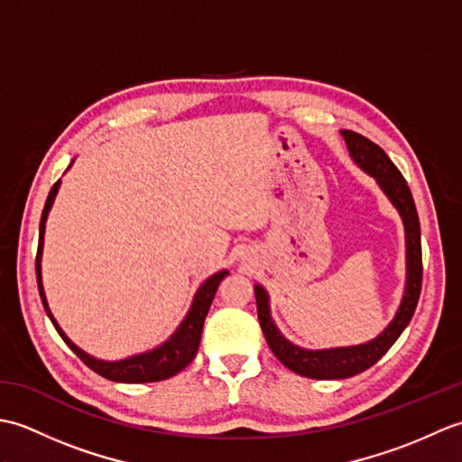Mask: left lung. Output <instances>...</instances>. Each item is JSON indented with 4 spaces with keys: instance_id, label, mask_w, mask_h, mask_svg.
Instances as JSON below:
<instances>
[{
    "instance_id": "1",
    "label": "left lung",
    "mask_w": 462,
    "mask_h": 462,
    "mask_svg": "<svg viewBox=\"0 0 462 462\" xmlns=\"http://www.w3.org/2000/svg\"><path fill=\"white\" fill-rule=\"evenodd\" d=\"M341 134L347 143V149L353 156V161H356L363 171L375 176L381 189L385 190L391 202L397 206V210L403 216L407 232V290L395 319L391 321V326L383 331L377 339L356 347L306 351L291 346L288 339H283L280 336V331L273 326V321L270 318L266 291L260 286L254 288V293H256L258 319L272 353L288 369L310 379H346L357 375V373L369 369L371 365H375V363L389 351V347L397 341L401 333H403L411 318H413L420 296V286H423L420 224L413 194L409 190L405 176L399 172V169L385 154V151H383L379 144L369 141L367 136H363L356 131H341Z\"/></svg>"
}]
</instances>
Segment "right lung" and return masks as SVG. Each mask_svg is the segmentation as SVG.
<instances>
[{
	"label": "right lung",
	"mask_w": 462,
	"mask_h": 462,
	"mask_svg": "<svg viewBox=\"0 0 462 462\" xmlns=\"http://www.w3.org/2000/svg\"><path fill=\"white\" fill-rule=\"evenodd\" d=\"M57 190H59V180L53 184V189L49 190V196L45 200L42 222H39V246H37V256H35L39 296H42L43 308L47 311L49 319H51V323L55 326L57 333L63 337V341L73 349L75 356L79 357L87 367L93 369L95 373H99V375L105 379L119 381V383H152V381H162V379H169V377L176 375V373L182 371L196 357V351H199V346H200L206 313H208V310H210V303L214 300L216 290H218L224 276H228V272L222 270L218 273H214L212 278H208L202 283L199 293H196L189 316L184 318V321L180 323V328L176 329L174 336L166 343H162L161 347H156L154 351H149V353H143V356L129 357L125 361H115V363L93 359L87 356L85 351L77 347L75 343L65 336L63 329L57 326V321L53 319L51 311H49V308H47L45 293H43V286H42V246H43L45 220H47V212H49V208H51V204L55 200Z\"/></svg>",
	"instance_id": "add662e5"
}]
</instances>
